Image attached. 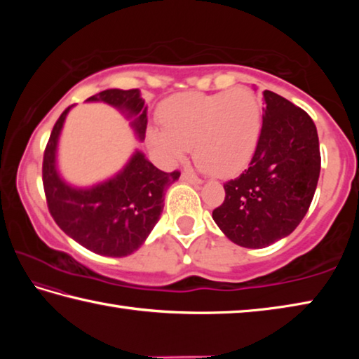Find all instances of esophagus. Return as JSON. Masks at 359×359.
Segmentation results:
<instances>
[{
	"instance_id": "34e87169",
	"label": "esophagus",
	"mask_w": 359,
	"mask_h": 359,
	"mask_svg": "<svg viewBox=\"0 0 359 359\" xmlns=\"http://www.w3.org/2000/svg\"><path fill=\"white\" fill-rule=\"evenodd\" d=\"M182 180L188 182V184H193V185H201V184H203L201 179L194 177V175L190 174V172H184V174H182Z\"/></svg>"
}]
</instances>
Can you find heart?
Returning <instances> with one entry per match:
<instances>
[{
	"label": "heart",
	"mask_w": 359,
	"mask_h": 359,
	"mask_svg": "<svg viewBox=\"0 0 359 359\" xmlns=\"http://www.w3.org/2000/svg\"><path fill=\"white\" fill-rule=\"evenodd\" d=\"M163 131L149 133L150 145L168 166L185 160L188 149L204 172L238 174L250 161L261 130V109L248 88L204 95L182 93L160 107Z\"/></svg>",
	"instance_id": "b5f03b06"
}]
</instances>
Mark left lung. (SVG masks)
I'll list each match as a JSON object with an SVG mask.
<instances>
[{"label": "left lung", "instance_id": "1", "mask_svg": "<svg viewBox=\"0 0 359 359\" xmlns=\"http://www.w3.org/2000/svg\"><path fill=\"white\" fill-rule=\"evenodd\" d=\"M257 150L239 177L224 184V201L212 218L226 238L264 248L287 238L307 214L320 177L317 126L301 107L263 92Z\"/></svg>", "mask_w": 359, "mask_h": 359}]
</instances>
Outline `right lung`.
Segmentation results:
<instances>
[{"instance_id":"right-lung-1","label":"right lung","mask_w":359,"mask_h":359,"mask_svg":"<svg viewBox=\"0 0 359 359\" xmlns=\"http://www.w3.org/2000/svg\"><path fill=\"white\" fill-rule=\"evenodd\" d=\"M87 102H104L130 120L131 130L144 141L147 106L141 92L111 88L90 96ZM74 106L60 115L48 139L42 182L53 220L71 239L104 257H128L149 238L165 208V191L180 172H163L136 149L120 171L92 187H76L58 171V141L65 120Z\"/></svg>"}]
</instances>
